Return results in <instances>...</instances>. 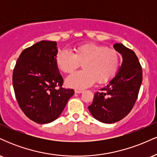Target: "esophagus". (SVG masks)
<instances>
[{"instance_id":"obj_1","label":"esophagus","mask_w":157,"mask_h":157,"mask_svg":"<svg viewBox=\"0 0 157 157\" xmlns=\"http://www.w3.org/2000/svg\"><path fill=\"white\" fill-rule=\"evenodd\" d=\"M75 93H76V94H81V93L83 92V91H81V90H75Z\"/></svg>"}]
</instances>
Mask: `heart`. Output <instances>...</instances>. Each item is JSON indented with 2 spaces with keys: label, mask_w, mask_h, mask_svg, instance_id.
I'll list each match as a JSON object with an SVG mask.
<instances>
[{
  "label": "heart",
  "mask_w": 157,
  "mask_h": 157,
  "mask_svg": "<svg viewBox=\"0 0 157 157\" xmlns=\"http://www.w3.org/2000/svg\"><path fill=\"white\" fill-rule=\"evenodd\" d=\"M56 62L64 73L69 74L82 63V71L70 75L66 80L69 87L85 89L97 81L105 83L117 72L120 63V54L113 48L94 44H86L75 48V54L66 49L57 53Z\"/></svg>",
  "instance_id": "b5f03b06"
}]
</instances>
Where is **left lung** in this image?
Instances as JSON below:
<instances>
[{
    "instance_id": "8db88e82",
    "label": "left lung",
    "mask_w": 157,
    "mask_h": 157,
    "mask_svg": "<svg viewBox=\"0 0 157 157\" xmlns=\"http://www.w3.org/2000/svg\"><path fill=\"white\" fill-rule=\"evenodd\" d=\"M113 48L122 56L117 74L106 86L94 94L89 106L92 116L104 123H113L127 116L134 107L142 80V66L134 51L122 44Z\"/></svg>"
}]
</instances>
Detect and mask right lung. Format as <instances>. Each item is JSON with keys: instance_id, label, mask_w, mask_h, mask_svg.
Returning <instances> with one entry per match:
<instances>
[{"instance_id": "add662e5", "label": "right lung", "mask_w": 157, "mask_h": 157, "mask_svg": "<svg viewBox=\"0 0 157 157\" xmlns=\"http://www.w3.org/2000/svg\"><path fill=\"white\" fill-rule=\"evenodd\" d=\"M57 54V43L40 41L21 52L13 70L17 103L27 117L39 124L58 118L75 94L73 89L62 87Z\"/></svg>"}]
</instances>
